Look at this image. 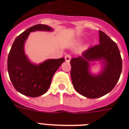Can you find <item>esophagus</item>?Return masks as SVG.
Listing matches in <instances>:
<instances>
[{
	"mask_svg": "<svg viewBox=\"0 0 129 129\" xmlns=\"http://www.w3.org/2000/svg\"><path fill=\"white\" fill-rule=\"evenodd\" d=\"M71 57H72L71 55L69 54L66 55L65 56V59H66V61L67 62H70V61L71 59Z\"/></svg>",
	"mask_w": 129,
	"mask_h": 129,
	"instance_id": "34e87169",
	"label": "esophagus"
}]
</instances>
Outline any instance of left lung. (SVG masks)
Wrapping results in <instances>:
<instances>
[{
	"label": "left lung",
	"mask_w": 129,
	"mask_h": 129,
	"mask_svg": "<svg viewBox=\"0 0 129 129\" xmlns=\"http://www.w3.org/2000/svg\"><path fill=\"white\" fill-rule=\"evenodd\" d=\"M100 44L83 51L82 55L71 59V78L74 88L88 98L108 94L116 86L122 72V58L115 42L99 31ZM98 61L101 70L92 74L90 68Z\"/></svg>",
	"instance_id": "8db88e82"
}]
</instances>
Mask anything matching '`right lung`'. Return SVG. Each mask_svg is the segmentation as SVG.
<instances>
[{"mask_svg": "<svg viewBox=\"0 0 129 129\" xmlns=\"http://www.w3.org/2000/svg\"><path fill=\"white\" fill-rule=\"evenodd\" d=\"M53 31L46 25L38 24L30 27L15 39L7 61L9 78L14 88L21 94L30 97L44 94L51 85L53 76L63 62V57L49 59L36 64L31 62L25 52V43L31 32Z\"/></svg>", "mask_w": 129, "mask_h": 129, "instance_id": "add662e5", "label": "right lung"}]
</instances>
